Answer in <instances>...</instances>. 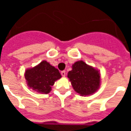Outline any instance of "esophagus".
Instances as JSON below:
<instances>
[{
  "label": "esophagus",
  "mask_w": 131,
  "mask_h": 131,
  "mask_svg": "<svg viewBox=\"0 0 131 131\" xmlns=\"http://www.w3.org/2000/svg\"><path fill=\"white\" fill-rule=\"evenodd\" d=\"M61 75H62L63 77H65V76H66V71H62V72H61Z\"/></svg>",
  "instance_id": "esophagus-1"
}]
</instances>
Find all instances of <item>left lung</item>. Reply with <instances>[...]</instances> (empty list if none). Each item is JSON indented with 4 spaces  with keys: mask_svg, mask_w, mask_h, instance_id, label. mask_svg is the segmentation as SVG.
Returning <instances> with one entry per match:
<instances>
[{
    "mask_svg": "<svg viewBox=\"0 0 131 131\" xmlns=\"http://www.w3.org/2000/svg\"><path fill=\"white\" fill-rule=\"evenodd\" d=\"M68 77L74 91L81 96L92 95L100 89L101 74L94 67L79 60L72 65Z\"/></svg>",
    "mask_w": 131,
    "mask_h": 131,
    "instance_id": "1",
    "label": "left lung"
}]
</instances>
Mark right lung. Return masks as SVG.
<instances>
[{
	"mask_svg": "<svg viewBox=\"0 0 131 131\" xmlns=\"http://www.w3.org/2000/svg\"><path fill=\"white\" fill-rule=\"evenodd\" d=\"M24 76L29 89L40 94L49 93L54 83L62 77L58 69L46 60L25 69Z\"/></svg>",
	"mask_w": 131,
	"mask_h": 131,
	"instance_id": "1",
	"label": "right lung"
}]
</instances>
